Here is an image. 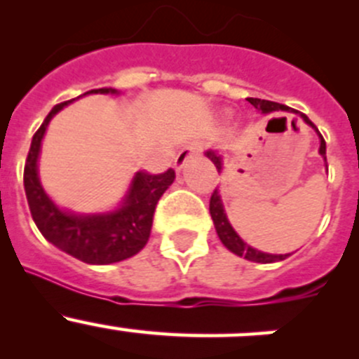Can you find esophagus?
I'll use <instances>...</instances> for the list:
<instances>
[{"label": "esophagus", "mask_w": 359, "mask_h": 359, "mask_svg": "<svg viewBox=\"0 0 359 359\" xmlns=\"http://www.w3.org/2000/svg\"><path fill=\"white\" fill-rule=\"evenodd\" d=\"M201 151H203V147L200 146V144H187V146L184 147V149L180 151L179 154H177L175 168L177 170L182 168V166L186 165V163L189 161L191 158H194V156H198V154H201Z\"/></svg>", "instance_id": "34e87169"}]
</instances>
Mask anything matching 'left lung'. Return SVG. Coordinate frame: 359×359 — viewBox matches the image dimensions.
I'll list each match as a JSON object with an SVG mask.
<instances>
[{"instance_id":"1","label":"left lung","mask_w":359,"mask_h":359,"mask_svg":"<svg viewBox=\"0 0 359 359\" xmlns=\"http://www.w3.org/2000/svg\"><path fill=\"white\" fill-rule=\"evenodd\" d=\"M250 104H252L253 107H257L259 111L262 112H273V111H292L290 107L283 106V104H278V102H273V100H262V99H253V97H250L247 99ZM304 121L307 123V125L313 126L314 130L318 132V128L314 126V123L311 121L309 118H307L306 114H302ZM320 133V132H318ZM320 140H321V146H320V154L325 158V161H327V144H325V139L323 135L320 133ZM206 156L213 161V165L217 166V170L222 168V163H220V158L217 156L213 151H208L206 153ZM210 215H212V220L213 224H215V231L217 234H219L220 241L224 243V247L227 250H231L233 253H236V255L240 257H245L247 260H252V262H260V264H269V262H276V260H285L287 259L290 253H287V255H273V253H264V252H259V250L248 247L247 243H245L243 240H241L240 236L236 234V231L231 227L229 220H227L226 213H224V206H222V201H220V196H219V191H213L212 193V198H210Z\"/></svg>"}]
</instances>
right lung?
Here are the masks:
<instances>
[{
    "mask_svg": "<svg viewBox=\"0 0 359 359\" xmlns=\"http://www.w3.org/2000/svg\"><path fill=\"white\" fill-rule=\"evenodd\" d=\"M86 93H116V90L97 88ZM69 102L72 100L57 104L32 137L24 166L29 210L39 233L69 255L86 264L119 262L146 247L153 227L154 210L159 198L175 179V172L168 168L163 173H149L144 170L135 173L121 208L106 215H71L59 210L39 184L38 154L50 119Z\"/></svg>",
    "mask_w": 359,
    "mask_h": 359,
    "instance_id": "1",
    "label": "right lung"
}]
</instances>
